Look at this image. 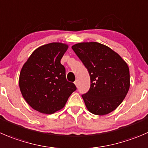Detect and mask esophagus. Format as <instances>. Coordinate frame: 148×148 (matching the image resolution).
<instances>
[{
	"label": "esophagus",
	"instance_id": "34e87169",
	"mask_svg": "<svg viewBox=\"0 0 148 148\" xmlns=\"http://www.w3.org/2000/svg\"><path fill=\"white\" fill-rule=\"evenodd\" d=\"M74 84H75V85L77 86V87H78V85H79V83H78V80H76L75 82H74Z\"/></svg>",
	"mask_w": 148,
	"mask_h": 148
}]
</instances>
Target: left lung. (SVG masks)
<instances>
[{
    "label": "left lung",
    "instance_id": "8db88e82",
    "mask_svg": "<svg viewBox=\"0 0 148 148\" xmlns=\"http://www.w3.org/2000/svg\"><path fill=\"white\" fill-rule=\"evenodd\" d=\"M90 77V88L82 95L86 108L95 115H106L124 100L130 87V69L114 51L96 42L72 47Z\"/></svg>",
    "mask_w": 148,
    "mask_h": 148
}]
</instances>
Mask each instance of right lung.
Masks as SVG:
<instances>
[{"instance_id":"right-lung-1","label":"right lung","mask_w":148,"mask_h":148,"mask_svg":"<svg viewBox=\"0 0 148 148\" xmlns=\"http://www.w3.org/2000/svg\"><path fill=\"white\" fill-rule=\"evenodd\" d=\"M69 48L62 42H51L33 51L21 68L18 79L20 91L34 110L53 114L65 106L77 90L66 78L61 59Z\"/></svg>"}]
</instances>
